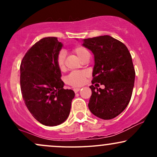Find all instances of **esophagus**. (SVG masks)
Returning a JSON list of instances; mask_svg holds the SVG:
<instances>
[{"label": "esophagus", "mask_w": 157, "mask_h": 157, "mask_svg": "<svg viewBox=\"0 0 157 157\" xmlns=\"http://www.w3.org/2000/svg\"><path fill=\"white\" fill-rule=\"evenodd\" d=\"M80 88H75V89H74L73 90H74V91H75V93H77L79 91H80Z\"/></svg>", "instance_id": "1"}]
</instances>
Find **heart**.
I'll return each mask as SVG.
<instances>
[{
    "label": "heart",
    "instance_id": "1",
    "mask_svg": "<svg viewBox=\"0 0 157 157\" xmlns=\"http://www.w3.org/2000/svg\"><path fill=\"white\" fill-rule=\"evenodd\" d=\"M73 51L80 60H82L86 56L89 55V51L82 46H77L74 48ZM57 65L60 70H63L65 68V55L63 52H60L57 56ZM86 78L87 74L84 71H73L66 77V82L73 87H79L84 84Z\"/></svg>",
    "mask_w": 157,
    "mask_h": 157
}]
</instances>
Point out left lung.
Listing matches in <instances>:
<instances>
[{
	"instance_id": "8db88e82",
	"label": "left lung",
	"mask_w": 157,
	"mask_h": 157,
	"mask_svg": "<svg viewBox=\"0 0 157 157\" xmlns=\"http://www.w3.org/2000/svg\"><path fill=\"white\" fill-rule=\"evenodd\" d=\"M82 46L94 55L91 82L105 86L103 89L90 86L89 109L102 120L116 117L128 105L134 89L135 70L130 52L125 44L109 35L83 39Z\"/></svg>"
}]
</instances>
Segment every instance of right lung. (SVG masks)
<instances>
[{"mask_svg": "<svg viewBox=\"0 0 157 157\" xmlns=\"http://www.w3.org/2000/svg\"><path fill=\"white\" fill-rule=\"evenodd\" d=\"M63 44L57 37L40 40L27 51L21 63V89L32 116L41 124L55 126L69 115L75 94L64 89L57 57Z\"/></svg>", "mask_w": 157, "mask_h": 157, "instance_id": "obj_1", "label": "right lung"}]
</instances>
